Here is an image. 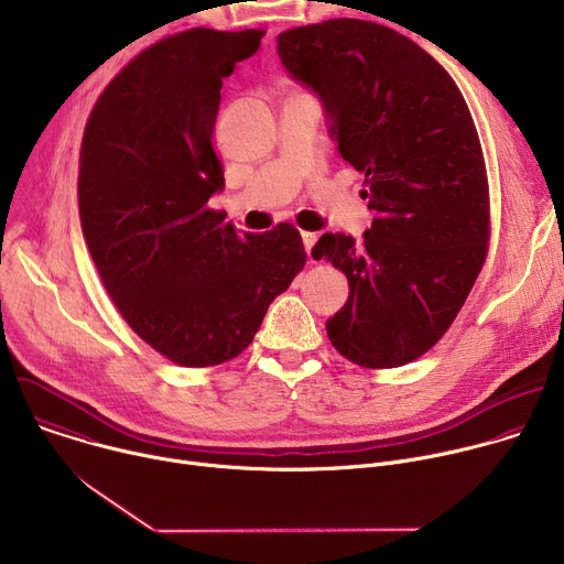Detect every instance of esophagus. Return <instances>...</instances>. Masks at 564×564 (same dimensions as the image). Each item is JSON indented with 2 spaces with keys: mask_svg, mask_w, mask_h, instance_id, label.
<instances>
[{
  "mask_svg": "<svg viewBox=\"0 0 564 564\" xmlns=\"http://www.w3.org/2000/svg\"><path fill=\"white\" fill-rule=\"evenodd\" d=\"M301 238H303V248H305V252L310 254V252H312V248H314V243H316V238H318V236H316L314 231H303V234H301Z\"/></svg>",
  "mask_w": 564,
  "mask_h": 564,
  "instance_id": "esophagus-1",
  "label": "esophagus"
}]
</instances>
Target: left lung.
<instances>
[{"label":"left lung","mask_w":564,"mask_h":564,"mask_svg":"<svg viewBox=\"0 0 564 564\" xmlns=\"http://www.w3.org/2000/svg\"><path fill=\"white\" fill-rule=\"evenodd\" d=\"M276 42L324 100L375 214L359 240L328 231L312 250L350 285L328 337L357 366H406L446 335L487 261L489 178L473 116L444 66L388 26L339 18Z\"/></svg>","instance_id":"8db88e82"}]
</instances>
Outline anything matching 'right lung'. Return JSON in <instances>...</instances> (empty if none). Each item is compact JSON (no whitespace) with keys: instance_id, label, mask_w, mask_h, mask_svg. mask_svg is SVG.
Instances as JSON below:
<instances>
[{"instance_id":"1","label":"right lung","mask_w":564,"mask_h":564,"mask_svg":"<svg viewBox=\"0 0 564 564\" xmlns=\"http://www.w3.org/2000/svg\"><path fill=\"white\" fill-rule=\"evenodd\" d=\"M263 35L189 29L151 44L100 94L79 147V220L98 274L129 328L185 368L243 352L305 265L294 225L236 234L209 207L225 185L212 142L223 77Z\"/></svg>"}]
</instances>
